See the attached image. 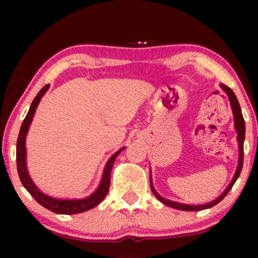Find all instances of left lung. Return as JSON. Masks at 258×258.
Listing matches in <instances>:
<instances>
[{
  "instance_id": "obj_1",
  "label": "left lung",
  "mask_w": 258,
  "mask_h": 258,
  "mask_svg": "<svg viewBox=\"0 0 258 258\" xmlns=\"http://www.w3.org/2000/svg\"><path fill=\"white\" fill-rule=\"evenodd\" d=\"M221 88L223 89L225 93L228 94L229 96V100H230V104H231V108H232V112H234V116H235V126H236V130H237V140H238V144H239V161H238V167H237V170H236V174L234 176V178H232V181L229 186L227 188V190L222 194V195L218 197L217 200H215L214 202L211 203H208V204H203V206H186V204H181V203H177V202H172V201H169V200H165L163 197H161L156 192V190L154 189L153 186V183H151V178H150V188L153 190L154 195L156 196L157 200H160L162 203L165 204V206L168 207H171V208H175V209H179V210H185V211H200V210H203V209H208V208H211L214 206H216L217 203H220L222 200L224 199L225 196L228 195V192L230 191V189L232 188V185L235 184L236 179L238 178L239 174H241L242 171V167H243V143H244V137H245V125H244V118H243V115H242V110H241V107H239V103L237 101V97L235 96L234 91H232L230 88L225 86V84L221 83Z\"/></svg>"
}]
</instances>
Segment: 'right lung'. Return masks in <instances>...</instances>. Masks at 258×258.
<instances>
[{
	"label": "right lung",
	"mask_w": 258,
	"mask_h": 258,
	"mask_svg": "<svg viewBox=\"0 0 258 258\" xmlns=\"http://www.w3.org/2000/svg\"><path fill=\"white\" fill-rule=\"evenodd\" d=\"M49 86H44L42 89L38 91L36 97L34 98L33 103L30 105L29 111L24 118V121L21 125L19 137H17V143H16V164H17V171H19V177L22 182L24 188L28 190V192L30 194L31 196L34 197L35 201L37 203H40L42 207L47 208L48 210L52 211V213L56 214H63V215H73V214H80L83 213V211L93 209L94 207H96L97 204H100L102 201L104 200V197L107 196L109 191V186H110V174L112 165H114V162L116 157L118 156V154L124 149H119L117 153H115L112 156L109 158L108 163L105 164L103 176H102L101 184L98 186L96 191H95L93 195L87 197V199L83 200H56L51 199L47 195H44L43 192H41L40 190L37 189V186L34 184L31 178L29 177V174L27 171V165H26V136L28 130H29V125L31 123V119L34 117L35 111H36V108L38 103H40L41 97L43 96L45 91L48 90Z\"/></svg>",
	"instance_id": "right-lung-1"
}]
</instances>
